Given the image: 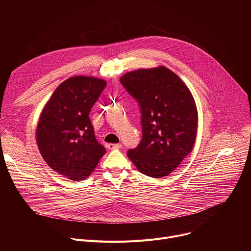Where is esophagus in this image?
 <instances>
[{"label": "esophagus", "instance_id": "obj_1", "mask_svg": "<svg viewBox=\"0 0 251 251\" xmlns=\"http://www.w3.org/2000/svg\"><path fill=\"white\" fill-rule=\"evenodd\" d=\"M121 147H122L121 144H108V145H107V148H108L109 150L119 149V148H121Z\"/></svg>", "mask_w": 251, "mask_h": 251}]
</instances>
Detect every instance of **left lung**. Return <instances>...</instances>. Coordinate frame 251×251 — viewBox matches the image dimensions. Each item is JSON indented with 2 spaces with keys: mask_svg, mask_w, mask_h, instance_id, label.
<instances>
[{
  "mask_svg": "<svg viewBox=\"0 0 251 251\" xmlns=\"http://www.w3.org/2000/svg\"><path fill=\"white\" fill-rule=\"evenodd\" d=\"M139 102L141 143L127 156L138 171L152 177L170 175L193 150L198 132V109L192 92L165 66L140 68L120 77Z\"/></svg>",
  "mask_w": 251,
  "mask_h": 251,
  "instance_id": "1",
  "label": "left lung"
}]
</instances>
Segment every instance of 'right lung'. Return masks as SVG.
I'll use <instances>...</instances> for the list:
<instances>
[{"mask_svg": "<svg viewBox=\"0 0 251 251\" xmlns=\"http://www.w3.org/2000/svg\"><path fill=\"white\" fill-rule=\"evenodd\" d=\"M106 81L76 75L54 90L40 115L35 139L46 163L73 181H82L106 153L94 136L89 112Z\"/></svg>", "mask_w": 251, "mask_h": 251, "instance_id": "obj_1", "label": "right lung"}]
</instances>
